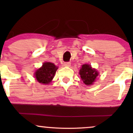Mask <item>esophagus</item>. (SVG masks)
<instances>
[{"label":"esophagus","mask_w":133,"mask_h":133,"mask_svg":"<svg viewBox=\"0 0 133 133\" xmlns=\"http://www.w3.org/2000/svg\"><path fill=\"white\" fill-rule=\"evenodd\" d=\"M64 65L66 67H69L71 65V62H65L64 63Z\"/></svg>","instance_id":"34e87169"}]
</instances>
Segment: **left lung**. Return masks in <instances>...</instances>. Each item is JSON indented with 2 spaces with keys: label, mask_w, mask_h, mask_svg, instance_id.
Listing matches in <instances>:
<instances>
[{
  "label": "left lung",
  "mask_w": 133,
  "mask_h": 133,
  "mask_svg": "<svg viewBox=\"0 0 133 133\" xmlns=\"http://www.w3.org/2000/svg\"><path fill=\"white\" fill-rule=\"evenodd\" d=\"M79 74L84 83L87 86H90L92 84L99 74L96 69H92L90 65L84 64L79 71Z\"/></svg>",
  "instance_id": "left-lung-1"
}]
</instances>
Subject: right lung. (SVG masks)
I'll return each mask as SVG.
<instances>
[{"label": "right lung", "instance_id": "right-lung-1", "mask_svg": "<svg viewBox=\"0 0 133 133\" xmlns=\"http://www.w3.org/2000/svg\"><path fill=\"white\" fill-rule=\"evenodd\" d=\"M57 69V67L53 63L44 62L42 68L37 69L35 72V77L40 83L48 84L52 80Z\"/></svg>", "mask_w": 133, "mask_h": 133}]
</instances>
